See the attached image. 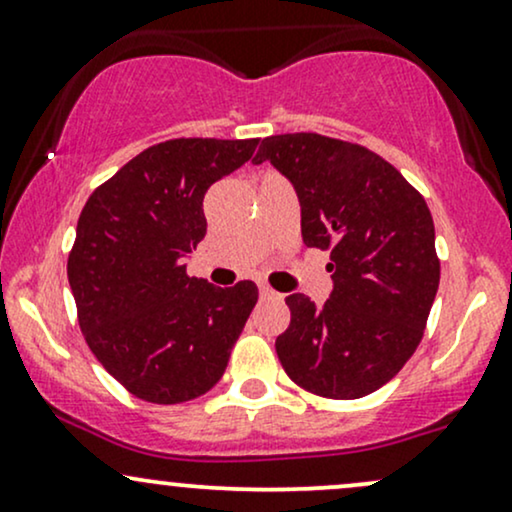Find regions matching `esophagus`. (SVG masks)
Returning a JSON list of instances; mask_svg holds the SVG:
<instances>
[{
    "instance_id": "esophagus-1",
    "label": "esophagus",
    "mask_w": 512,
    "mask_h": 512,
    "mask_svg": "<svg viewBox=\"0 0 512 512\" xmlns=\"http://www.w3.org/2000/svg\"><path fill=\"white\" fill-rule=\"evenodd\" d=\"M260 298H264V300H269V298H279V293L272 291V288H269V286H260Z\"/></svg>"
}]
</instances>
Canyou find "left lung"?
Returning <instances> with one entry per match:
<instances>
[{
	"mask_svg": "<svg viewBox=\"0 0 512 512\" xmlns=\"http://www.w3.org/2000/svg\"><path fill=\"white\" fill-rule=\"evenodd\" d=\"M262 162L293 183L303 243L331 252L334 279L322 307L288 295L291 324L276 338V355L317 396L374 393L420 346L439 291L432 212L396 166L346 140L272 135L252 159Z\"/></svg>",
	"mask_w": 512,
	"mask_h": 512,
	"instance_id": "obj_1",
	"label": "left lung"
}]
</instances>
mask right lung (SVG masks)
<instances>
[{
  "label": "right lung",
  "mask_w": 512,
  "mask_h": 512,
  "mask_svg": "<svg viewBox=\"0 0 512 512\" xmlns=\"http://www.w3.org/2000/svg\"><path fill=\"white\" fill-rule=\"evenodd\" d=\"M260 138H176L147 147L80 212L69 283L85 341L147 403L207 393L257 303V286L217 288L186 272L207 233L202 200L243 166Z\"/></svg>",
  "instance_id": "add662e5"
}]
</instances>
